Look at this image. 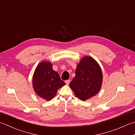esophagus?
Returning <instances> with one entry per match:
<instances>
[{"label":"esophagus","instance_id":"1","mask_svg":"<svg viewBox=\"0 0 135 135\" xmlns=\"http://www.w3.org/2000/svg\"><path fill=\"white\" fill-rule=\"evenodd\" d=\"M65 83H66V84H67V85H69V84H70V80H66L65 81Z\"/></svg>","mask_w":135,"mask_h":135}]
</instances>
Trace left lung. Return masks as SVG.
Returning <instances> with one entry per match:
<instances>
[{"label":"left lung","instance_id":"obj_1","mask_svg":"<svg viewBox=\"0 0 135 135\" xmlns=\"http://www.w3.org/2000/svg\"><path fill=\"white\" fill-rule=\"evenodd\" d=\"M102 80V70L98 63L92 57L85 56L76 65L75 76L70 86L76 97L85 101L98 93Z\"/></svg>","mask_w":135,"mask_h":135}]
</instances>
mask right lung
<instances>
[{"label":"right lung","mask_w":135,"mask_h":135,"mask_svg":"<svg viewBox=\"0 0 135 135\" xmlns=\"http://www.w3.org/2000/svg\"><path fill=\"white\" fill-rule=\"evenodd\" d=\"M33 87L40 97L50 101L57 94L58 89L65 85L59 73L52 69V64L43 61L37 66L33 76Z\"/></svg>","instance_id":"1"}]
</instances>
